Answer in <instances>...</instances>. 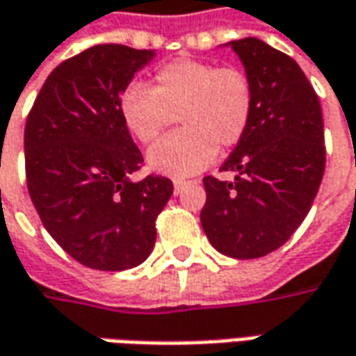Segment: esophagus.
I'll return each instance as SVG.
<instances>
[{
    "instance_id": "1",
    "label": "esophagus",
    "mask_w": 356,
    "mask_h": 356,
    "mask_svg": "<svg viewBox=\"0 0 356 356\" xmlns=\"http://www.w3.org/2000/svg\"><path fill=\"white\" fill-rule=\"evenodd\" d=\"M187 185H189V181H183V179H175V181H173V189H175L177 195L181 193V191L185 189Z\"/></svg>"
}]
</instances>
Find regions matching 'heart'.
<instances>
[{
    "instance_id": "1",
    "label": "heart",
    "mask_w": 356,
    "mask_h": 356,
    "mask_svg": "<svg viewBox=\"0 0 356 356\" xmlns=\"http://www.w3.org/2000/svg\"><path fill=\"white\" fill-rule=\"evenodd\" d=\"M118 108L140 143L157 140L177 120L181 129L155 143L147 163L159 173L185 177L244 140L254 116V82L238 67L183 56L155 70L152 90L128 86Z\"/></svg>"
}]
</instances>
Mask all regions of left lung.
Masks as SVG:
<instances>
[{"label":"left lung","mask_w":356,"mask_h":356,"mask_svg":"<svg viewBox=\"0 0 356 356\" xmlns=\"http://www.w3.org/2000/svg\"><path fill=\"white\" fill-rule=\"evenodd\" d=\"M254 82V116L220 171L234 181L202 179L201 225L230 258H262L303 222L325 171L319 98L300 65L260 39L228 43Z\"/></svg>","instance_id":"8db88e82"}]
</instances>
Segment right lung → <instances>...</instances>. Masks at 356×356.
<instances>
[{
    "mask_svg": "<svg viewBox=\"0 0 356 356\" xmlns=\"http://www.w3.org/2000/svg\"><path fill=\"white\" fill-rule=\"evenodd\" d=\"M154 51L94 44L44 80L25 124V175L47 232L76 262L120 272L154 250L171 179L131 181L143 163L120 96Z\"/></svg>",
    "mask_w": 356,
    "mask_h": 356,
    "instance_id": "add662e5",
    "label": "right lung"
}]
</instances>
